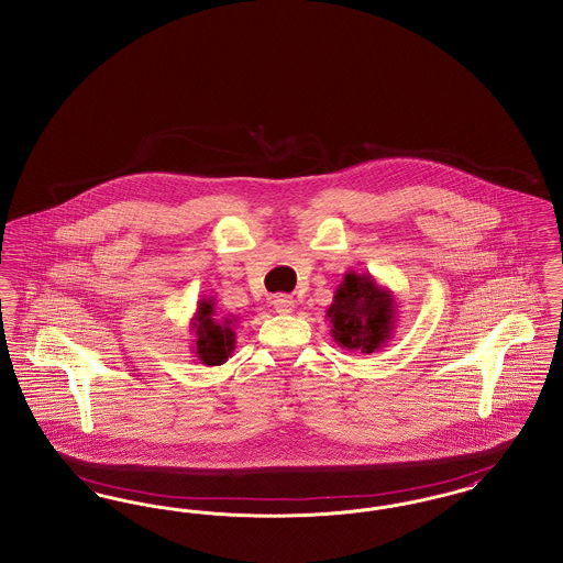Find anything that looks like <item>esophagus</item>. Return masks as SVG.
Listing matches in <instances>:
<instances>
[{
    "label": "esophagus",
    "instance_id": "esophagus-1",
    "mask_svg": "<svg viewBox=\"0 0 563 563\" xmlns=\"http://www.w3.org/2000/svg\"><path fill=\"white\" fill-rule=\"evenodd\" d=\"M272 306H274V310H276L278 314H289V312H294L295 299L291 295H274Z\"/></svg>",
    "mask_w": 563,
    "mask_h": 563
}]
</instances>
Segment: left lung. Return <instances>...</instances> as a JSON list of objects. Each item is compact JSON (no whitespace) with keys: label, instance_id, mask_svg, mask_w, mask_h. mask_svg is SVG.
<instances>
[{"label":"left lung","instance_id":"8db88e82","mask_svg":"<svg viewBox=\"0 0 563 563\" xmlns=\"http://www.w3.org/2000/svg\"><path fill=\"white\" fill-rule=\"evenodd\" d=\"M399 319V303L395 294L377 285L372 274H356L350 269L338 285L327 321L331 338L340 349L372 354L388 346Z\"/></svg>","mask_w":563,"mask_h":563}]
</instances>
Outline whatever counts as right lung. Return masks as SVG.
I'll list each match as a JSON object with an SVG mask.
<instances>
[{
	"label": "right lung",
	"mask_w": 563,
	"mask_h": 563,
	"mask_svg": "<svg viewBox=\"0 0 563 563\" xmlns=\"http://www.w3.org/2000/svg\"><path fill=\"white\" fill-rule=\"evenodd\" d=\"M236 317H221L214 310L213 297L198 299L196 312L189 321L196 358L209 367L223 365L236 349Z\"/></svg>",
	"instance_id": "obj_1"
}]
</instances>
